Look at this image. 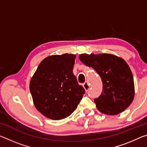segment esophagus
<instances>
[{"mask_svg": "<svg viewBox=\"0 0 147 147\" xmlns=\"http://www.w3.org/2000/svg\"><path fill=\"white\" fill-rule=\"evenodd\" d=\"M83 87L86 91H88L89 88H90V86H89V83L88 82H85L83 84Z\"/></svg>", "mask_w": 147, "mask_h": 147, "instance_id": "obj_1", "label": "esophagus"}]
</instances>
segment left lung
Wrapping results in <instances>:
<instances>
[{"label":"left lung","instance_id":"8db88e82","mask_svg":"<svg viewBox=\"0 0 147 147\" xmlns=\"http://www.w3.org/2000/svg\"><path fill=\"white\" fill-rule=\"evenodd\" d=\"M79 59L93 68L101 78L102 93L94 99L98 110L110 115L125 110L134 98V78L126 62L109 54H83Z\"/></svg>","mask_w":147,"mask_h":147}]
</instances>
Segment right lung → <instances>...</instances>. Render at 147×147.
Wrapping results in <instances>:
<instances>
[{
  "instance_id": "1",
  "label": "right lung",
  "mask_w": 147,
  "mask_h": 147,
  "mask_svg": "<svg viewBox=\"0 0 147 147\" xmlns=\"http://www.w3.org/2000/svg\"><path fill=\"white\" fill-rule=\"evenodd\" d=\"M75 57L69 54L47 57L31 79L30 90L35 107L47 118L67 117L85 93L73 73Z\"/></svg>"
}]
</instances>
